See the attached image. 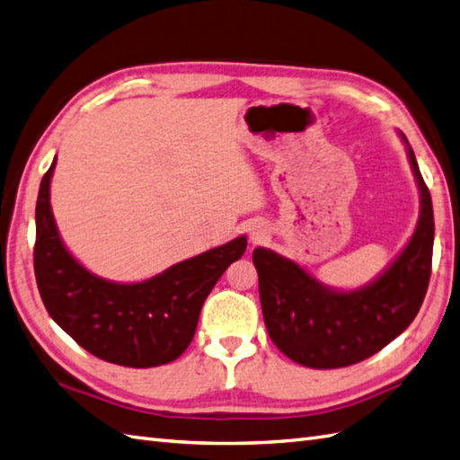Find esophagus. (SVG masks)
<instances>
[{
	"mask_svg": "<svg viewBox=\"0 0 460 460\" xmlns=\"http://www.w3.org/2000/svg\"><path fill=\"white\" fill-rule=\"evenodd\" d=\"M264 234H266V231L262 229V227H252L251 229V241L256 244V243H261L262 239H264Z\"/></svg>",
	"mask_w": 460,
	"mask_h": 460,
	"instance_id": "1",
	"label": "esophagus"
}]
</instances>
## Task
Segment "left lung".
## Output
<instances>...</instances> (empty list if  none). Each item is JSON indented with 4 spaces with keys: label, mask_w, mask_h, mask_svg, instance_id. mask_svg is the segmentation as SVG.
Returning a JSON list of instances; mask_svg holds the SVG:
<instances>
[{
    "label": "left lung",
    "mask_w": 460,
    "mask_h": 460,
    "mask_svg": "<svg viewBox=\"0 0 460 460\" xmlns=\"http://www.w3.org/2000/svg\"><path fill=\"white\" fill-rule=\"evenodd\" d=\"M402 141L420 190V219L411 239L376 279L337 290L270 249L252 251L264 325L288 358L309 368H341L376 355L418 315L431 276L433 204L418 160Z\"/></svg>",
    "instance_id": "left-lung-1"
}]
</instances>
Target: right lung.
<instances>
[{"label": "right lung", "instance_id": "obj_1", "mask_svg": "<svg viewBox=\"0 0 460 460\" xmlns=\"http://www.w3.org/2000/svg\"><path fill=\"white\" fill-rule=\"evenodd\" d=\"M42 176L35 209V276L47 312L93 357L131 368L176 360L194 339L201 305L227 266L247 249L233 239L143 282H113L90 272L62 243L50 208V178Z\"/></svg>", "mask_w": 460, "mask_h": 460}]
</instances>
